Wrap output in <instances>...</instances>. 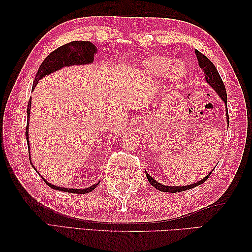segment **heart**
Wrapping results in <instances>:
<instances>
[{"instance_id":"heart-1","label":"heart","mask_w":252,"mask_h":252,"mask_svg":"<svg viewBox=\"0 0 252 252\" xmlns=\"http://www.w3.org/2000/svg\"><path fill=\"white\" fill-rule=\"evenodd\" d=\"M171 61L165 57H155L146 62V70L153 76H161L168 71ZM185 72V67L182 63H175L170 67V74L173 80H179Z\"/></svg>"}]
</instances>
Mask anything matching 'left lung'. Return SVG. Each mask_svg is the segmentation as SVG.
<instances>
[{
	"mask_svg": "<svg viewBox=\"0 0 252 252\" xmlns=\"http://www.w3.org/2000/svg\"><path fill=\"white\" fill-rule=\"evenodd\" d=\"M195 53H196V56H197V60H198V63H199V67L202 69L203 72H205L206 81L209 84H210L213 89H215V91L219 95H220V97L223 99L224 103H225L226 109H227V94H226V90H225V87H224V83L222 81L220 74H219V72H218V69L211 63V61L209 60L207 56L201 54L199 51L196 50ZM226 114H227L226 119L228 121V111H226ZM210 174H211V172L209 173L203 180L197 182V183L187 185V186H167V185H162V184L158 183L157 181H155L152 178V176L146 172V176H147L148 182L155 187V189H157L160 191H167V192H179V191H184V190H187V189H194V187L200 185L202 183H205V182L208 180L209 176H210Z\"/></svg>",
	"mask_w": 252,
	"mask_h": 252,
	"instance_id": "8db88e82",
	"label": "left lung"
}]
</instances>
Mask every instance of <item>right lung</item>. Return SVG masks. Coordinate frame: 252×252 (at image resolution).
<instances>
[{
    "mask_svg": "<svg viewBox=\"0 0 252 252\" xmlns=\"http://www.w3.org/2000/svg\"><path fill=\"white\" fill-rule=\"evenodd\" d=\"M96 51L97 50H96L95 45L89 41H72L70 43L60 46L55 51H53L51 54L43 61V63H41V66L39 67V70H37L34 77V81L32 88L34 89L37 82H39V80H41L43 77L47 76V74L54 72L63 67L72 66V65H87V63H92L94 61V54L96 53ZM30 107H31V98L29 99L28 107H27L28 122H29V115H30ZM26 138H27V144H28V151H30L29 138H28V125L26 126ZM32 167H33V164H32ZM44 182L53 189L66 191V192H72V194H88V192L92 191L95 187L98 185L97 183V184L92 185L91 187H88V189H63V187L52 185L45 180Z\"/></svg>",
    "mask_w": 252,
    "mask_h": 252,
    "instance_id": "1",
    "label": "right lung"
}]
</instances>
